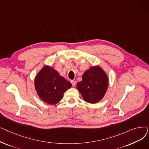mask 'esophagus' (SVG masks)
I'll return each instance as SVG.
<instances>
[{"instance_id": "esophagus-1", "label": "esophagus", "mask_w": 149, "mask_h": 149, "mask_svg": "<svg viewBox=\"0 0 149 149\" xmlns=\"http://www.w3.org/2000/svg\"><path fill=\"white\" fill-rule=\"evenodd\" d=\"M71 83H72V86H75V84H76V81L72 80V81H71Z\"/></svg>"}]
</instances>
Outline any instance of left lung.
I'll list each match as a JSON object with an SVG mask.
<instances>
[{
  "label": "left lung",
  "mask_w": 149,
  "mask_h": 149,
  "mask_svg": "<svg viewBox=\"0 0 149 149\" xmlns=\"http://www.w3.org/2000/svg\"><path fill=\"white\" fill-rule=\"evenodd\" d=\"M107 87V77L99 66L92 67L86 70L82 80L77 85L84 100L89 103H97L102 99Z\"/></svg>",
  "instance_id": "left-lung-1"
}]
</instances>
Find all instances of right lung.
<instances>
[{
	"label": "right lung",
	"mask_w": 149,
	"mask_h": 149,
	"mask_svg": "<svg viewBox=\"0 0 149 149\" xmlns=\"http://www.w3.org/2000/svg\"><path fill=\"white\" fill-rule=\"evenodd\" d=\"M35 88L40 98L46 103L55 104L62 99L65 92L72 84L61 77L57 70L44 66L35 79Z\"/></svg>",
	"instance_id": "obj_1"
}]
</instances>
